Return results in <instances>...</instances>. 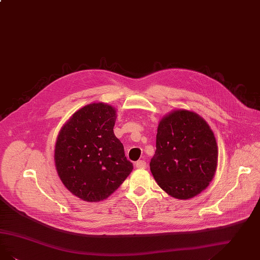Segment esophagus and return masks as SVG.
<instances>
[{
    "label": "esophagus",
    "mask_w": 260,
    "mask_h": 260,
    "mask_svg": "<svg viewBox=\"0 0 260 260\" xmlns=\"http://www.w3.org/2000/svg\"><path fill=\"white\" fill-rule=\"evenodd\" d=\"M135 167H136L137 169H145L146 167H147V164H146V161H144V160H138V161H136Z\"/></svg>",
    "instance_id": "34e87169"
}]
</instances>
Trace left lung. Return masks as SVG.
I'll use <instances>...</instances> for the list:
<instances>
[{
    "mask_svg": "<svg viewBox=\"0 0 260 260\" xmlns=\"http://www.w3.org/2000/svg\"><path fill=\"white\" fill-rule=\"evenodd\" d=\"M150 169L157 185L177 199L197 197L210 185L218 166L213 131L198 113L175 109L157 125Z\"/></svg>",
    "mask_w": 260,
    "mask_h": 260,
    "instance_id": "left-lung-1",
    "label": "left lung"
}]
</instances>
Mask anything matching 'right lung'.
<instances>
[{"mask_svg":"<svg viewBox=\"0 0 260 260\" xmlns=\"http://www.w3.org/2000/svg\"><path fill=\"white\" fill-rule=\"evenodd\" d=\"M117 110L104 103L74 112L57 136L54 160L63 186L87 202L111 196L134 169L115 136Z\"/></svg>","mask_w":260,"mask_h":260,"instance_id":"obj_1","label":"right lung"}]
</instances>
